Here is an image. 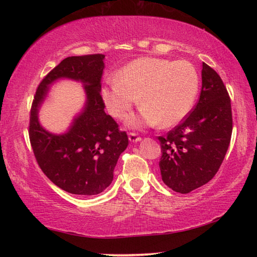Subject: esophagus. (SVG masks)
<instances>
[{
	"label": "esophagus",
	"mask_w": 257,
	"mask_h": 257,
	"mask_svg": "<svg viewBox=\"0 0 257 257\" xmlns=\"http://www.w3.org/2000/svg\"><path fill=\"white\" fill-rule=\"evenodd\" d=\"M129 141L132 143H137L141 142L142 138L139 137L136 133H129Z\"/></svg>",
	"instance_id": "34e87169"
}]
</instances>
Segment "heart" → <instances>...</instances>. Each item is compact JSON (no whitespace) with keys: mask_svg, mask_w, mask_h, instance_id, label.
Instances as JSON below:
<instances>
[{"mask_svg":"<svg viewBox=\"0 0 257 257\" xmlns=\"http://www.w3.org/2000/svg\"><path fill=\"white\" fill-rule=\"evenodd\" d=\"M198 90V75L187 61L142 58L132 61L119 75L107 78L102 88L103 102L114 118H123L142 95L138 115L129 119L132 127L176 125L188 114Z\"/></svg>","mask_w":257,"mask_h":257,"instance_id":"1","label":"heart"}]
</instances>
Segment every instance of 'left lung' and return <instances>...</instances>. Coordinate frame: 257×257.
Segmentation results:
<instances>
[{
	"mask_svg": "<svg viewBox=\"0 0 257 257\" xmlns=\"http://www.w3.org/2000/svg\"><path fill=\"white\" fill-rule=\"evenodd\" d=\"M232 134L231 102L221 77L203 62L202 90L193 111L160 136L162 180L188 194L207 184L222 164Z\"/></svg>",
	"mask_w": 257,
	"mask_h": 257,
	"instance_id": "8db88e82",
	"label": "left lung"
}]
</instances>
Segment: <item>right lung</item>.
<instances>
[{
	"label": "right lung",
	"instance_id": "1",
	"mask_svg": "<svg viewBox=\"0 0 257 257\" xmlns=\"http://www.w3.org/2000/svg\"><path fill=\"white\" fill-rule=\"evenodd\" d=\"M104 54L69 56L41 81L30 108L29 139L35 158L45 176L61 189L75 195H97L111 185L128 136L104 111L101 78ZM61 77L81 81L86 92L84 110L66 134L54 135L38 121V110L49 85Z\"/></svg>",
	"mask_w": 257,
	"mask_h": 257
}]
</instances>
